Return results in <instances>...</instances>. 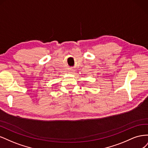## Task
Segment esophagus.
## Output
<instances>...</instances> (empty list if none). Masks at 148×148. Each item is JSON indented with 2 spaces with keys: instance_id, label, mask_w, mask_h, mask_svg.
I'll return each mask as SVG.
<instances>
[{
  "instance_id": "1",
  "label": "esophagus",
  "mask_w": 148,
  "mask_h": 148,
  "mask_svg": "<svg viewBox=\"0 0 148 148\" xmlns=\"http://www.w3.org/2000/svg\"><path fill=\"white\" fill-rule=\"evenodd\" d=\"M75 70L74 69H70L69 70V72L70 73H75Z\"/></svg>"
}]
</instances>
